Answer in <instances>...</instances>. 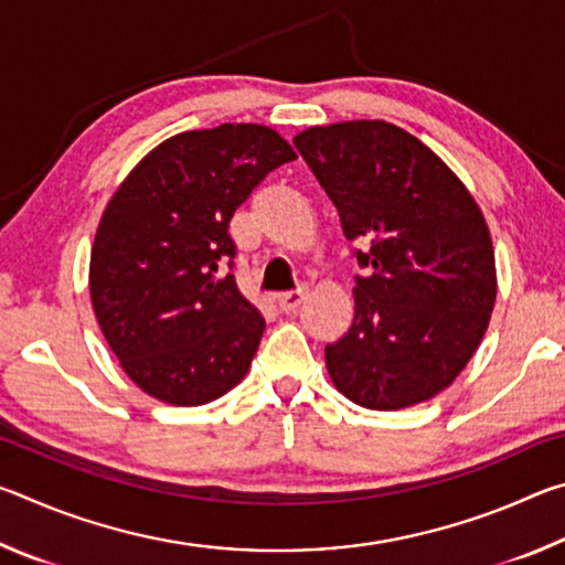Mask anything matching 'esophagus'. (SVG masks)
I'll list each match as a JSON object with an SVG mask.
<instances>
[{"label":"esophagus","instance_id":"obj_1","mask_svg":"<svg viewBox=\"0 0 565 565\" xmlns=\"http://www.w3.org/2000/svg\"><path fill=\"white\" fill-rule=\"evenodd\" d=\"M303 299H306V291L303 289H299V291H286V294H279L276 296V303H279V309L281 311H296L299 309V306L303 303Z\"/></svg>","mask_w":565,"mask_h":565}]
</instances>
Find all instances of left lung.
<instances>
[{
	"label": "left lung",
	"mask_w": 565,
	"mask_h": 565,
	"mask_svg": "<svg viewBox=\"0 0 565 565\" xmlns=\"http://www.w3.org/2000/svg\"><path fill=\"white\" fill-rule=\"evenodd\" d=\"M339 209L371 276L353 286V323L327 347L343 396L374 411L434 398L489 329L495 256L489 224L454 169L414 134L381 119L309 127L294 137Z\"/></svg>",
	"instance_id": "obj_1"
}]
</instances>
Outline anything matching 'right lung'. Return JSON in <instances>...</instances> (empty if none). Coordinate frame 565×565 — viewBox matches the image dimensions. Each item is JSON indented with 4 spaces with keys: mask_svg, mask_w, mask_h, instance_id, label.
<instances>
[{
    "mask_svg": "<svg viewBox=\"0 0 565 565\" xmlns=\"http://www.w3.org/2000/svg\"><path fill=\"white\" fill-rule=\"evenodd\" d=\"M266 124H222L161 141L99 218L89 259L94 317L134 384L171 406H202L246 376L264 319L236 289L228 222L254 186L294 161Z\"/></svg>",
    "mask_w": 565,
    "mask_h": 565,
    "instance_id": "right-lung-1",
    "label": "right lung"
}]
</instances>
